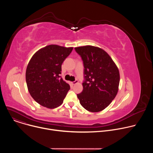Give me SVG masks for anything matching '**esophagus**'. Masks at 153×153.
Here are the masks:
<instances>
[{"label": "esophagus", "instance_id": "esophagus-1", "mask_svg": "<svg viewBox=\"0 0 153 153\" xmlns=\"http://www.w3.org/2000/svg\"><path fill=\"white\" fill-rule=\"evenodd\" d=\"M71 83H72L73 85H75V84L79 83V81H78V80H75V81H74V82H72Z\"/></svg>", "mask_w": 153, "mask_h": 153}]
</instances>
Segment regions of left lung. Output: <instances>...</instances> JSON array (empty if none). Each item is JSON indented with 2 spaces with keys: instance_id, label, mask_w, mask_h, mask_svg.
<instances>
[{
  "instance_id": "8db88e82",
  "label": "left lung",
  "mask_w": 153,
  "mask_h": 153,
  "mask_svg": "<svg viewBox=\"0 0 153 153\" xmlns=\"http://www.w3.org/2000/svg\"><path fill=\"white\" fill-rule=\"evenodd\" d=\"M84 65L83 91L77 94L81 105L87 111L103 110L116 96L120 82L117 65L105 51L91 45L74 48Z\"/></svg>"
}]
</instances>
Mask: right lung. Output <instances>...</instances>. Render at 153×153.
<instances>
[{
	"label": "right lung",
	"mask_w": 153,
	"mask_h": 153,
	"mask_svg": "<svg viewBox=\"0 0 153 153\" xmlns=\"http://www.w3.org/2000/svg\"><path fill=\"white\" fill-rule=\"evenodd\" d=\"M73 47L49 45L36 52L26 70L28 91L40 105L50 109L61 105L70 89L60 74L62 64Z\"/></svg>",
	"instance_id": "1"
}]
</instances>
